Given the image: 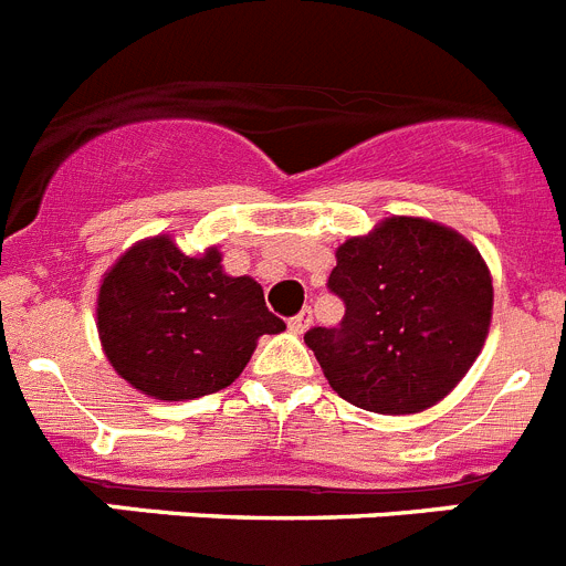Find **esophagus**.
<instances>
[{
  "label": "esophagus",
  "instance_id": "34e87169",
  "mask_svg": "<svg viewBox=\"0 0 566 566\" xmlns=\"http://www.w3.org/2000/svg\"><path fill=\"white\" fill-rule=\"evenodd\" d=\"M308 326H312V308H303V312L294 314V317L289 319V328H292L294 334H303Z\"/></svg>",
  "mask_w": 566,
  "mask_h": 566
}]
</instances>
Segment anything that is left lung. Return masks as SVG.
Here are the masks:
<instances>
[{"label": "left lung", "mask_w": 566, "mask_h": 566, "mask_svg": "<svg viewBox=\"0 0 566 566\" xmlns=\"http://www.w3.org/2000/svg\"><path fill=\"white\" fill-rule=\"evenodd\" d=\"M328 289L345 303L337 328L306 345L328 385L374 413H419L476 363L493 314V280L479 249L424 218H385L337 249Z\"/></svg>", "instance_id": "obj_1"}]
</instances>
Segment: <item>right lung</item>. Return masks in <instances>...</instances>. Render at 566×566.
Returning a JSON list of instances; mask_svg holds the SVG:
<instances>
[{"label":"right lung","mask_w":566,"mask_h":566,"mask_svg":"<svg viewBox=\"0 0 566 566\" xmlns=\"http://www.w3.org/2000/svg\"><path fill=\"white\" fill-rule=\"evenodd\" d=\"M96 326L118 377L153 399L184 402L232 385L258 339L286 323L269 312L260 283L223 272L218 247L189 258L169 234H155L104 274Z\"/></svg>","instance_id":"1"}]
</instances>
